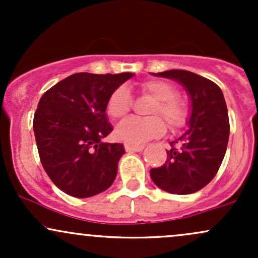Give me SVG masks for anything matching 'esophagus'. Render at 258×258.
<instances>
[{
	"label": "esophagus",
	"instance_id": "esophagus-1",
	"mask_svg": "<svg viewBox=\"0 0 258 258\" xmlns=\"http://www.w3.org/2000/svg\"><path fill=\"white\" fill-rule=\"evenodd\" d=\"M125 149H126V152H131V153L142 152V150L144 149V146H143V144H130V143H126L125 144Z\"/></svg>",
	"mask_w": 258,
	"mask_h": 258
}]
</instances>
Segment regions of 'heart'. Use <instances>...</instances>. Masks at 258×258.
<instances>
[{
    "instance_id": "heart-1",
    "label": "heart",
    "mask_w": 258,
    "mask_h": 258,
    "mask_svg": "<svg viewBox=\"0 0 258 258\" xmlns=\"http://www.w3.org/2000/svg\"><path fill=\"white\" fill-rule=\"evenodd\" d=\"M141 88L144 93L155 99L149 111L150 115H162L172 131H178L186 125L189 117L188 106L177 98L174 86L162 80H148L141 85ZM131 105L132 97L128 88L126 86H119L109 97L106 112L112 119L120 120L128 114ZM164 132L165 122L161 117H130L116 127L115 136L126 143L138 144L158 137Z\"/></svg>"
}]
</instances>
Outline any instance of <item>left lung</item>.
<instances>
[{
  "label": "left lung",
  "instance_id": "left-lung-1",
  "mask_svg": "<svg viewBox=\"0 0 258 258\" xmlns=\"http://www.w3.org/2000/svg\"><path fill=\"white\" fill-rule=\"evenodd\" d=\"M183 86L190 102L188 130L171 142L166 164L150 177L162 190L185 195L200 190L217 173L229 139V117L223 93L211 80L186 70L154 74Z\"/></svg>",
  "mask_w": 258,
  "mask_h": 258
}]
</instances>
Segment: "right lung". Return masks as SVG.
<instances>
[{"instance_id": "add662e5", "label": "right lung", "mask_w": 258, "mask_h": 258, "mask_svg": "<svg viewBox=\"0 0 258 258\" xmlns=\"http://www.w3.org/2000/svg\"><path fill=\"white\" fill-rule=\"evenodd\" d=\"M132 73H78L44 92L34 116L42 166L61 191L90 198L106 190L125 154L121 143L103 142L112 131L106 103Z\"/></svg>"}]
</instances>
